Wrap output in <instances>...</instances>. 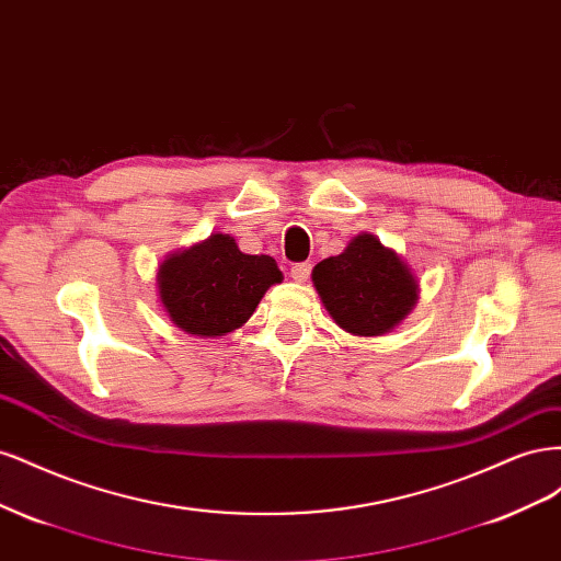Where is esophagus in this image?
Returning <instances> with one entry per match:
<instances>
[{
  "label": "esophagus",
  "instance_id": "1",
  "mask_svg": "<svg viewBox=\"0 0 561 561\" xmlns=\"http://www.w3.org/2000/svg\"><path fill=\"white\" fill-rule=\"evenodd\" d=\"M290 276H293V280L304 283V280H307V278L311 276V264H309V262L293 264V268H290Z\"/></svg>",
  "mask_w": 561,
  "mask_h": 561
}]
</instances>
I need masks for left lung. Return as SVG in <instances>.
<instances>
[{
	"label": "left lung",
	"mask_w": 561,
	"mask_h": 561,
	"mask_svg": "<svg viewBox=\"0 0 561 561\" xmlns=\"http://www.w3.org/2000/svg\"><path fill=\"white\" fill-rule=\"evenodd\" d=\"M322 307L353 336L393 332L419 301L412 266L379 236H353L346 250L313 266L311 274Z\"/></svg>",
	"instance_id": "obj_1"
}]
</instances>
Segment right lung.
Returning <instances> with one entry per match:
<instances>
[{
	"label": "right lung",
	"instance_id": "obj_1",
	"mask_svg": "<svg viewBox=\"0 0 561 561\" xmlns=\"http://www.w3.org/2000/svg\"><path fill=\"white\" fill-rule=\"evenodd\" d=\"M283 271L268 254H245L229 233L171 252L157 268L159 304L173 325L194 336L243 328Z\"/></svg>",
	"mask_w": 561,
	"mask_h": 561
}]
</instances>
